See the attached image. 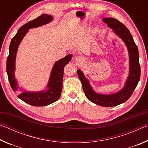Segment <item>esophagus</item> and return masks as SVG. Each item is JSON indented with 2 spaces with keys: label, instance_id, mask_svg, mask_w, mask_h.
<instances>
[{
  "label": "esophagus",
  "instance_id": "1",
  "mask_svg": "<svg viewBox=\"0 0 148 148\" xmlns=\"http://www.w3.org/2000/svg\"><path fill=\"white\" fill-rule=\"evenodd\" d=\"M75 61L78 64H83L85 62V58L82 56H77L76 58H75Z\"/></svg>",
  "mask_w": 148,
  "mask_h": 148
}]
</instances>
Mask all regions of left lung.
I'll return each mask as SVG.
<instances>
[{
	"mask_svg": "<svg viewBox=\"0 0 148 148\" xmlns=\"http://www.w3.org/2000/svg\"><path fill=\"white\" fill-rule=\"evenodd\" d=\"M103 21L125 42L128 48L130 72L126 84L123 89L117 93L107 95L98 94L92 89L88 80L86 78L81 71L77 70V73L82 82L85 95L90 101L101 106L113 107L127 101L131 97L137 86L140 78L139 53L131 32L124 24L114 18H103Z\"/></svg>",
	"mask_w": 148,
	"mask_h": 148,
	"instance_id": "left-lung-1",
	"label": "left lung"
}]
</instances>
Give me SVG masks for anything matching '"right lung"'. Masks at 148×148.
Returning <instances> with one entry per match:
<instances>
[{"label":"right lung","instance_id":"obj_1","mask_svg":"<svg viewBox=\"0 0 148 148\" xmlns=\"http://www.w3.org/2000/svg\"><path fill=\"white\" fill-rule=\"evenodd\" d=\"M53 17L51 16L42 14L24 25L20 27L16 34L12 39L9 47V55L6 61V72L8 74V80L12 89L15 91H18L17 83L14 77L15 60L17 53V47L25 35L31 28L43 25L48 23ZM72 55H68L64 58L55 62L53 69L50 75L49 81L47 91H40L38 92H24L17 95V97L23 102L34 106H44L53 103L59 99L61 96L62 86V78H63L64 67L71 60Z\"/></svg>","mask_w":148,"mask_h":148}]
</instances>
